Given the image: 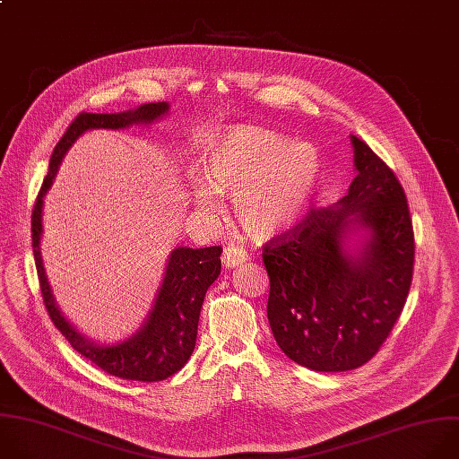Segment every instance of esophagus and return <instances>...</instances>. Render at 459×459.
Listing matches in <instances>:
<instances>
[{
  "instance_id": "34e87169",
  "label": "esophagus",
  "mask_w": 459,
  "mask_h": 459,
  "mask_svg": "<svg viewBox=\"0 0 459 459\" xmlns=\"http://www.w3.org/2000/svg\"><path fill=\"white\" fill-rule=\"evenodd\" d=\"M246 260H247V253H246L242 247H238V246H228V247H224L222 262H224V265H226L228 269L237 267L238 264H242V262H246Z\"/></svg>"
}]
</instances>
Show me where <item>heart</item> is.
Returning a JSON list of instances; mask_svg holds the SVG:
<instances>
[{"label": "heart", "instance_id": "obj_1", "mask_svg": "<svg viewBox=\"0 0 459 459\" xmlns=\"http://www.w3.org/2000/svg\"><path fill=\"white\" fill-rule=\"evenodd\" d=\"M320 173V157L309 143H291L273 132L238 126L206 146L201 175L192 180L195 206L221 212L219 195H233L242 228L269 237L290 228L306 210Z\"/></svg>", "mask_w": 459, "mask_h": 459}]
</instances>
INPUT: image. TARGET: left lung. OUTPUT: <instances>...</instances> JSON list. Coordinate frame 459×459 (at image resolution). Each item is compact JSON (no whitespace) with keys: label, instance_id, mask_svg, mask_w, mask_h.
<instances>
[{"label":"left lung","instance_id":"obj_1","mask_svg":"<svg viewBox=\"0 0 459 459\" xmlns=\"http://www.w3.org/2000/svg\"><path fill=\"white\" fill-rule=\"evenodd\" d=\"M349 192L264 246L267 320L299 365L342 373L369 361L405 306L414 267L407 197L394 171L356 135ZM351 236H363L348 249Z\"/></svg>","mask_w":459,"mask_h":459}]
</instances>
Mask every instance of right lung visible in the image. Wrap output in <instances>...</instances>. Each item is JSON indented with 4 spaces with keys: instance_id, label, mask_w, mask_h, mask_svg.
I'll return each instance as SVG.
<instances>
[{
    "instance_id": "obj_1",
    "label": "right lung",
    "mask_w": 459,
    "mask_h": 459,
    "mask_svg": "<svg viewBox=\"0 0 459 459\" xmlns=\"http://www.w3.org/2000/svg\"><path fill=\"white\" fill-rule=\"evenodd\" d=\"M168 103H148L135 110L117 114H79L66 128L65 135L56 144L48 173L32 210V249L39 277L45 307L68 340V343L81 352V356L96 363L105 373L135 382H160L185 368L190 359L199 327V315L208 288L221 274V246L210 247H175L169 253L164 279L157 291L152 311L141 329L117 343H98L81 334L59 311L45 274L41 258V233H43V197L50 190L57 168L70 150V146L88 130L107 128L121 130L132 125H152L166 116Z\"/></svg>"
}]
</instances>
